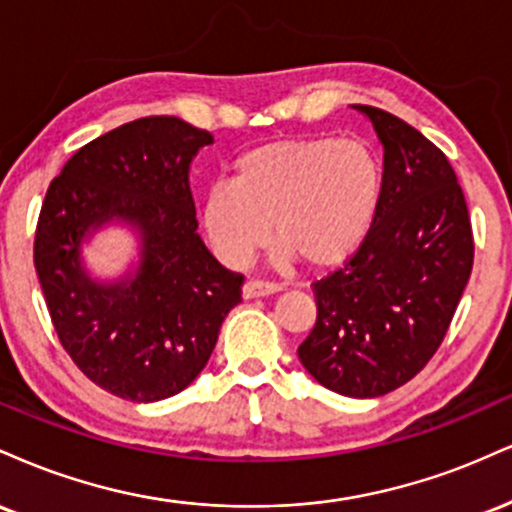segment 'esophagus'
<instances>
[{
  "label": "esophagus",
  "instance_id": "1",
  "mask_svg": "<svg viewBox=\"0 0 512 512\" xmlns=\"http://www.w3.org/2000/svg\"><path fill=\"white\" fill-rule=\"evenodd\" d=\"M278 292V285L266 280H246L242 287V297L244 299H256V297H268V294Z\"/></svg>",
  "mask_w": 512,
  "mask_h": 512
}]
</instances>
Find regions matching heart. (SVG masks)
I'll return each instance as SVG.
<instances>
[{"label": "heart", "instance_id": "b5f03b06", "mask_svg": "<svg viewBox=\"0 0 512 512\" xmlns=\"http://www.w3.org/2000/svg\"><path fill=\"white\" fill-rule=\"evenodd\" d=\"M383 172L354 138H278L246 150L232 182L203 201V227L222 261L242 266L275 237V258L309 268L338 266L374 225ZM274 232H269V225Z\"/></svg>", "mask_w": 512, "mask_h": 512}]
</instances>
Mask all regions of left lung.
I'll list each match as a JSON object with an SVG mask.
<instances>
[{"instance_id": "1", "label": "left lung", "mask_w": 512, "mask_h": 512, "mask_svg": "<svg viewBox=\"0 0 512 512\" xmlns=\"http://www.w3.org/2000/svg\"><path fill=\"white\" fill-rule=\"evenodd\" d=\"M362 112L383 146V196L362 246L314 282L316 326L299 362L347 398L405 386L446 338L472 273L465 194L446 155L395 114Z\"/></svg>"}]
</instances>
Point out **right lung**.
Returning a JSON list of instances; mask_svg holds the SVG:
<instances>
[{
	"label": "right lung",
	"mask_w": 512,
	"mask_h": 512,
	"mask_svg": "<svg viewBox=\"0 0 512 512\" xmlns=\"http://www.w3.org/2000/svg\"><path fill=\"white\" fill-rule=\"evenodd\" d=\"M208 131L143 117L76 150L52 179L35 230V273L59 342L95 386L131 402L182 393L213 354L244 275L196 232L191 160ZM129 226L139 261L114 281L87 273L82 244Z\"/></svg>",
	"instance_id": "right-lung-1"
}]
</instances>
